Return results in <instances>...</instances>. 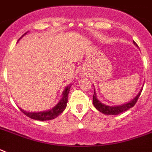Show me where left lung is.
I'll use <instances>...</instances> for the list:
<instances>
[{"instance_id": "left-lung-1", "label": "left lung", "mask_w": 152, "mask_h": 152, "mask_svg": "<svg viewBox=\"0 0 152 152\" xmlns=\"http://www.w3.org/2000/svg\"><path fill=\"white\" fill-rule=\"evenodd\" d=\"M133 43L137 46V44L133 41ZM142 89L140 90V91L139 92V94L136 96V98H134L132 101L129 102L127 103L123 104V105H121V106H106L105 104L102 103L101 102H99L98 100L97 97H96V95H95V91L94 89V95H93V105L95 106V108L97 109L98 110L102 112L104 114H110V115H118L119 113H123L125 111L129 110L130 108H132L135 106V104L137 103V100L139 99L140 95L141 94Z\"/></svg>"}]
</instances>
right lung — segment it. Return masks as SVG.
<instances>
[{"label": "right lung", "instance_id": "add662e5", "mask_svg": "<svg viewBox=\"0 0 152 152\" xmlns=\"http://www.w3.org/2000/svg\"><path fill=\"white\" fill-rule=\"evenodd\" d=\"M69 91H70V87H67L64 89V92H63V96H62L61 100L53 108L50 110L43 111V112H38V113H35V112L34 113H29V112H26V111H24L22 109H20V110L22 111L23 113H24L26 116H27L28 118L34 119V120L48 121L54 119V118H57V116L60 115L64 110V109L66 108Z\"/></svg>", "mask_w": 152, "mask_h": 152}]
</instances>
